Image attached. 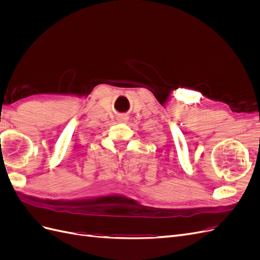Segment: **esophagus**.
I'll return each mask as SVG.
<instances>
[{
	"mask_svg": "<svg viewBox=\"0 0 260 260\" xmlns=\"http://www.w3.org/2000/svg\"><path fill=\"white\" fill-rule=\"evenodd\" d=\"M128 119H129L128 116H119V118H118V120H119L120 122H123V123L127 122Z\"/></svg>",
	"mask_w": 260,
	"mask_h": 260,
	"instance_id": "esophagus-1",
	"label": "esophagus"
}]
</instances>
